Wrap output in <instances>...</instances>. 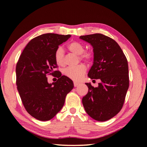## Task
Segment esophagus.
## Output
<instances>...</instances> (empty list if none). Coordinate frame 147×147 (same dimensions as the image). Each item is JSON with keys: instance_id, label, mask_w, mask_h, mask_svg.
Returning <instances> with one entry per match:
<instances>
[{"instance_id": "34e87169", "label": "esophagus", "mask_w": 147, "mask_h": 147, "mask_svg": "<svg viewBox=\"0 0 147 147\" xmlns=\"http://www.w3.org/2000/svg\"><path fill=\"white\" fill-rule=\"evenodd\" d=\"M79 83H78V82H74V87H77V86H78V85H79Z\"/></svg>"}]
</instances>
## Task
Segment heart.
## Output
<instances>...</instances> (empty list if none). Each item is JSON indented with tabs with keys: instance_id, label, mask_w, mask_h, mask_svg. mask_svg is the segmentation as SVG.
Wrapping results in <instances>:
<instances>
[{
	"instance_id": "obj_1",
	"label": "heart",
	"mask_w": 147,
	"mask_h": 147,
	"mask_svg": "<svg viewBox=\"0 0 147 147\" xmlns=\"http://www.w3.org/2000/svg\"><path fill=\"white\" fill-rule=\"evenodd\" d=\"M68 49L72 53L80 56V59L87 61H90L93 58V54L91 52L85 51V47L79 42H72L68 45ZM54 58L56 63L59 66L64 65V51L61 47H58L54 53ZM86 67L83 64H80L76 67H69L65 69V75L74 81H79L82 78L86 72Z\"/></svg>"
}]
</instances>
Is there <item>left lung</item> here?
Segmentation results:
<instances>
[{"label":"left lung","instance_id":"1","mask_svg":"<svg viewBox=\"0 0 147 147\" xmlns=\"http://www.w3.org/2000/svg\"><path fill=\"white\" fill-rule=\"evenodd\" d=\"M80 38L93 48L94 61L89 71L91 79H100L97 88L90 83L82 98L86 113L98 121H106L121 111L129 87L128 61L117 42L101 34L81 36Z\"/></svg>","mask_w":147,"mask_h":147}]
</instances>
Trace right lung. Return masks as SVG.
<instances>
[{
    "instance_id": "obj_1",
    "label": "right lung",
    "mask_w": 147,
    "mask_h": 147,
    "mask_svg": "<svg viewBox=\"0 0 147 147\" xmlns=\"http://www.w3.org/2000/svg\"><path fill=\"white\" fill-rule=\"evenodd\" d=\"M71 35L44 34L26 45L16 65V84L24 108L39 121L51 120L63 106L66 95L74 88L73 81L61 76L54 53ZM57 73L56 83L49 84L46 76Z\"/></svg>"
}]
</instances>
